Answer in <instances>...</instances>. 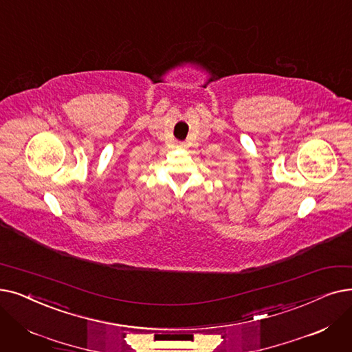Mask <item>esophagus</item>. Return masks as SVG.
<instances>
[{
	"label": "esophagus",
	"mask_w": 352,
	"mask_h": 352,
	"mask_svg": "<svg viewBox=\"0 0 352 352\" xmlns=\"http://www.w3.org/2000/svg\"><path fill=\"white\" fill-rule=\"evenodd\" d=\"M179 149H184L186 148V144L184 142H178V145H177Z\"/></svg>",
	"instance_id": "obj_1"
}]
</instances>
